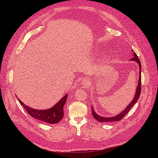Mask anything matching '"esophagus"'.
Here are the masks:
<instances>
[{
	"mask_svg": "<svg viewBox=\"0 0 158 158\" xmlns=\"http://www.w3.org/2000/svg\"><path fill=\"white\" fill-rule=\"evenodd\" d=\"M83 84H84V85H86V84H87V82H86V81H84V82H83Z\"/></svg>",
	"mask_w": 158,
	"mask_h": 158,
	"instance_id": "1",
	"label": "esophagus"
}]
</instances>
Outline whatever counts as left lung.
I'll use <instances>...</instances> for the list:
<instances>
[{
	"mask_svg": "<svg viewBox=\"0 0 158 158\" xmlns=\"http://www.w3.org/2000/svg\"><path fill=\"white\" fill-rule=\"evenodd\" d=\"M132 51L134 52V54H133L134 57L132 59H131V60L137 62L139 65V79L138 81V85L136 88V94H135V96H134L133 100L132 101V102L129 104V106H127V107L124 110H123L121 113L117 115L116 116L112 117V118H104V117L99 116V115H98L96 113L92 107L91 108L92 109V114H93V117L99 122H101V123H102V122H115V121H120L121 119H122L123 118L124 116H126V114L127 113H128L129 110L132 108L133 105L136 103L138 101V100L139 99V98L141 94V62H140L137 54L134 52V51L133 50H132Z\"/></svg>",
	"mask_w": 158,
	"mask_h": 158,
	"instance_id": "8db88e82",
	"label": "left lung"
}]
</instances>
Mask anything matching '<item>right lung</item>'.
I'll return each mask as SVG.
<instances>
[{"label":"right lung","instance_id":"1","mask_svg":"<svg viewBox=\"0 0 158 158\" xmlns=\"http://www.w3.org/2000/svg\"><path fill=\"white\" fill-rule=\"evenodd\" d=\"M67 94L59 101L54 107L47 110H37L26 106L20 99V104L24 107L27 113L32 118L49 124H56L59 122L64 116L63 107L66 102Z\"/></svg>","mask_w":158,"mask_h":158}]
</instances>
